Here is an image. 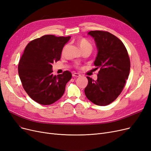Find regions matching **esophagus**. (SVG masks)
Here are the masks:
<instances>
[{
    "instance_id": "obj_1",
    "label": "esophagus",
    "mask_w": 151,
    "mask_h": 151,
    "mask_svg": "<svg viewBox=\"0 0 151 151\" xmlns=\"http://www.w3.org/2000/svg\"><path fill=\"white\" fill-rule=\"evenodd\" d=\"M72 76H73V77H79V76H80L81 75H80L79 73H73Z\"/></svg>"
}]
</instances>
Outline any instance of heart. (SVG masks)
<instances>
[{"label":"heart","mask_w":151,"mask_h":151,"mask_svg":"<svg viewBox=\"0 0 151 151\" xmlns=\"http://www.w3.org/2000/svg\"><path fill=\"white\" fill-rule=\"evenodd\" d=\"M78 45L79 46L80 49L83 51L85 50H92V45L91 43L88 41L85 38H80L77 42Z\"/></svg>","instance_id":"1"}]
</instances>
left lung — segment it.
I'll use <instances>...</instances> for the list:
<instances>
[{"label": "left lung", "mask_w": 151, "mask_h": 151, "mask_svg": "<svg viewBox=\"0 0 151 151\" xmlns=\"http://www.w3.org/2000/svg\"><path fill=\"white\" fill-rule=\"evenodd\" d=\"M88 34L95 41L98 53L94 65L100 70L97 80L86 77L88 83L85 93L94 104L106 106L123 90L129 75V57L123 43L109 32L95 30Z\"/></svg>", "instance_id": "obj_1"}]
</instances>
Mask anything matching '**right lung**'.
<instances>
[{
  "mask_svg": "<svg viewBox=\"0 0 151 151\" xmlns=\"http://www.w3.org/2000/svg\"><path fill=\"white\" fill-rule=\"evenodd\" d=\"M71 37L43 35L27 45L19 61V75L26 93L43 105L54 103L63 96L71 78L68 71L53 76L52 64L60 60L65 45Z\"/></svg>",
  "mask_w": 151,
  "mask_h": 151,
  "instance_id": "add662e5",
  "label": "right lung"
}]
</instances>
